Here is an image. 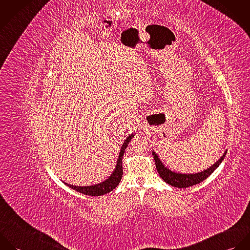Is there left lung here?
<instances>
[{
    "mask_svg": "<svg viewBox=\"0 0 250 250\" xmlns=\"http://www.w3.org/2000/svg\"><path fill=\"white\" fill-rule=\"evenodd\" d=\"M226 153L227 152L225 151L224 154L220 157V159L218 161H216V163H214V165L212 167H210L209 168H207L201 172H198V173L185 174V173H177L175 171H171L169 168L165 167V165L159 159V156L156 154V152H154V151L152 152L154 160H155L156 168H157L158 173L161 176V178L163 179L166 183H167L168 185L175 187V188H186L191 187V186L199 184L200 182L208 178L218 167V166L221 164Z\"/></svg>",
    "mask_w": 250,
    "mask_h": 250,
    "instance_id": "left-lung-1",
    "label": "left lung"
}]
</instances>
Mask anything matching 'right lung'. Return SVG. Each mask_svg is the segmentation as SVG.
I'll return each instance as SVG.
<instances>
[{
  "mask_svg": "<svg viewBox=\"0 0 250 250\" xmlns=\"http://www.w3.org/2000/svg\"><path fill=\"white\" fill-rule=\"evenodd\" d=\"M133 137H134V134L129 135V137L124 141V143H123L122 146H121L120 152H119V156H118V159H117V162H116L115 168H114L113 172L111 173V175L108 178L106 179L104 182H101V183L93 185V186H85V187L73 186V185L64 183V182L63 183L66 186H68L69 188H71L73 189H75V190H77V191H79L81 193H83L85 195L99 196V195H104V194H106L107 192L111 191L112 189H114L118 186L119 182L121 181V178H122V175H123L122 158H123L125 149L127 148L128 144L131 142Z\"/></svg>",
  "mask_w": 250,
  "mask_h": 250,
  "instance_id": "add662e5",
  "label": "right lung"
}]
</instances>
